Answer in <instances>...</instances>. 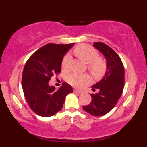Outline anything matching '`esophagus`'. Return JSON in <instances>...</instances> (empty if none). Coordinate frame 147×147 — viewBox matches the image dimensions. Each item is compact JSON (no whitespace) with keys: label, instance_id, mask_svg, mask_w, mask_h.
<instances>
[{"label":"esophagus","instance_id":"esophagus-1","mask_svg":"<svg viewBox=\"0 0 147 147\" xmlns=\"http://www.w3.org/2000/svg\"><path fill=\"white\" fill-rule=\"evenodd\" d=\"M74 92H77V93H82V91L80 90H78V89H74Z\"/></svg>","mask_w":147,"mask_h":147}]
</instances>
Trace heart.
Here are the masks:
<instances>
[{"label":"heart","mask_w":147,"mask_h":147,"mask_svg":"<svg viewBox=\"0 0 147 147\" xmlns=\"http://www.w3.org/2000/svg\"><path fill=\"white\" fill-rule=\"evenodd\" d=\"M73 54L77 58L88 64V69L95 77H101L106 72L107 69L106 62L103 59L99 58L98 52L92 47L85 44L79 45L74 49ZM70 60V55H65L61 61L62 68H68ZM66 80L70 85L75 87H80L84 84L88 83L90 81V78L86 74L81 75L78 73H72L67 77Z\"/></svg>","instance_id":"heart-1"}]
</instances>
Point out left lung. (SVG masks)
<instances>
[{"label":"left lung","instance_id":"1","mask_svg":"<svg viewBox=\"0 0 147 147\" xmlns=\"http://www.w3.org/2000/svg\"><path fill=\"white\" fill-rule=\"evenodd\" d=\"M93 46L102 52L106 60L107 69L104 77L92 86L91 102L84 110L94 116H102L110 112L120 98L124 86V68L120 57L109 45L95 42Z\"/></svg>","mask_w":147,"mask_h":147}]
</instances>
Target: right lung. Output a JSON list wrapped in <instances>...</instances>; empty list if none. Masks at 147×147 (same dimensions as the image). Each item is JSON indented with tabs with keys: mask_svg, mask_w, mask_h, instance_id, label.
<instances>
[{
	"mask_svg": "<svg viewBox=\"0 0 147 147\" xmlns=\"http://www.w3.org/2000/svg\"><path fill=\"white\" fill-rule=\"evenodd\" d=\"M74 45L48 43L28 59L22 75V87L30 109L41 117H50L62 109L65 97L73 92L63 82L58 90L48 82L61 72L64 55Z\"/></svg>",
	"mask_w": 147,
	"mask_h": 147,
	"instance_id": "obj_1",
	"label": "right lung"
}]
</instances>
